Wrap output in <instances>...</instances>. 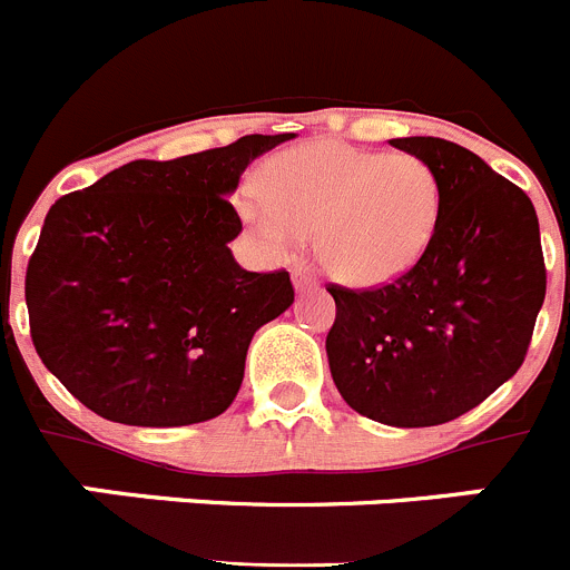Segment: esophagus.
<instances>
[{"mask_svg":"<svg viewBox=\"0 0 570 570\" xmlns=\"http://www.w3.org/2000/svg\"><path fill=\"white\" fill-rule=\"evenodd\" d=\"M294 288L296 291H314L320 288V279H316V274L311 268H305V265H296L294 268Z\"/></svg>","mask_w":570,"mask_h":570,"instance_id":"1","label":"esophagus"}]
</instances>
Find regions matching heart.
Segmentation results:
<instances>
[{
  "instance_id": "b5f03b06",
  "label": "heart",
  "mask_w": 570,
  "mask_h": 570,
  "mask_svg": "<svg viewBox=\"0 0 570 570\" xmlns=\"http://www.w3.org/2000/svg\"><path fill=\"white\" fill-rule=\"evenodd\" d=\"M242 203V219L271 254L288 256L314 234L334 279L376 288L400 279L425 254L440 219V179L414 154L311 142L276 154Z\"/></svg>"
}]
</instances>
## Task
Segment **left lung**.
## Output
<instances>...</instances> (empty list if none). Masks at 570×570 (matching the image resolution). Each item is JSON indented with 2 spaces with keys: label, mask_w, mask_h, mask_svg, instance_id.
<instances>
[{
  "label": "left lung",
  "mask_w": 570,
  "mask_h": 570,
  "mask_svg": "<svg viewBox=\"0 0 570 570\" xmlns=\"http://www.w3.org/2000/svg\"><path fill=\"white\" fill-rule=\"evenodd\" d=\"M440 179L425 254L382 288L331 285V376L356 414L428 428L468 414L520 371L546 299L540 223L525 190L436 136L391 139Z\"/></svg>",
  "instance_id": "1"
}]
</instances>
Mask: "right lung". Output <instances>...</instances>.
<instances>
[{
    "label": "right lung",
    "instance_id": "add662e5",
    "mask_svg": "<svg viewBox=\"0 0 570 570\" xmlns=\"http://www.w3.org/2000/svg\"><path fill=\"white\" fill-rule=\"evenodd\" d=\"M294 134L242 136L168 163L136 159L57 199L24 274L30 340L110 422L176 428L234 402L256 331L291 308L288 271L254 274L228 203L256 156Z\"/></svg>",
    "mask_w": 570,
    "mask_h": 570
}]
</instances>
